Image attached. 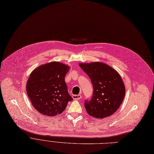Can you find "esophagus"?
<instances>
[{
	"mask_svg": "<svg viewBox=\"0 0 154 154\" xmlns=\"http://www.w3.org/2000/svg\"><path fill=\"white\" fill-rule=\"evenodd\" d=\"M81 95H72V98L74 100H79L81 99Z\"/></svg>",
	"mask_w": 154,
	"mask_h": 154,
	"instance_id": "34e87169",
	"label": "esophagus"
}]
</instances>
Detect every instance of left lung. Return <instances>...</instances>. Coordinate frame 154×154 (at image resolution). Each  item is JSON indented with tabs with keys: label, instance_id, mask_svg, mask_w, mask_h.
<instances>
[{
	"label": "left lung",
	"instance_id": "8db88e82",
	"mask_svg": "<svg viewBox=\"0 0 154 154\" xmlns=\"http://www.w3.org/2000/svg\"><path fill=\"white\" fill-rule=\"evenodd\" d=\"M79 66L90 77L94 88L91 100L84 103L88 114L97 119L114 114L125 95V87L119 72L100 62L79 63Z\"/></svg>",
	"mask_w": 154,
	"mask_h": 154
}]
</instances>
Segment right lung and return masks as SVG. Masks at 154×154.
<instances>
[{
    "mask_svg": "<svg viewBox=\"0 0 154 154\" xmlns=\"http://www.w3.org/2000/svg\"><path fill=\"white\" fill-rule=\"evenodd\" d=\"M70 66L51 62L35 68L26 84L27 95L33 107L48 117L60 114L73 99L68 93L65 76Z\"/></svg>",
    "mask_w": 154,
    "mask_h": 154,
    "instance_id": "obj_1",
    "label": "right lung"
}]
</instances>
